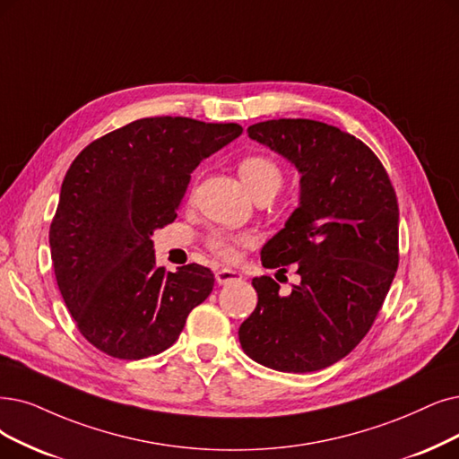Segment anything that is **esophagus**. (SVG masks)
Instances as JSON below:
<instances>
[{"label":"esophagus","mask_w":459,"mask_h":459,"mask_svg":"<svg viewBox=\"0 0 459 459\" xmlns=\"http://www.w3.org/2000/svg\"><path fill=\"white\" fill-rule=\"evenodd\" d=\"M214 279H216L218 284H230V282H233V281H241L243 277H241V273H237L235 269L224 267V269H218V271L214 273Z\"/></svg>","instance_id":"obj_1"}]
</instances>
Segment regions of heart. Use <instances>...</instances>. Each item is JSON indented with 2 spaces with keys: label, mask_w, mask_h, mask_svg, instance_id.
I'll list each match as a JSON object with an SVG mask.
<instances>
[{
  "label": "heart",
  "mask_w": 459,
  "mask_h": 459,
  "mask_svg": "<svg viewBox=\"0 0 459 459\" xmlns=\"http://www.w3.org/2000/svg\"><path fill=\"white\" fill-rule=\"evenodd\" d=\"M239 177L245 182L247 190L252 194V197L260 194H277L282 185V171L271 158L252 154L239 161ZM250 243L248 235H226V233H216L209 239L211 250L218 255V258L233 262L237 260V247Z\"/></svg>",
  "instance_id": "heart-1"
}]
</instances>
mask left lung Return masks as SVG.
I'll list each match as a JSON object with an SVG mask.
<instances>
[{
    "label": "left lung",
    "instance_id": "obj_1",
    "mask_svg": "<svg viewBox=\"0 0 459 459\" xmlns=\"http://www.w3.org/2000/svg\"><path fill=\"white\" fill-rule=\"evenodd\" d=\"M248 137L299 173V204L262 248L267 269L298 264L290 293L252 279L258 305L241 324L243 351L269 369L310 373L351 354L369 332L397 271L399 209L368 144L305 118L254 124Z\"/></svg>",
    "mask_w": 459,
    "mask_h": 459
}]
</instances>
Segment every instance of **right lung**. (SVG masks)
Returning <instances> with one entry per match:
<instances>
[{"mask_svg":"<svg viewBox=\"0 0 459 459\" xmlns=\"http://www.w3.org/2000/svg\"><path fill=\"white\" fill-rule=\"evenodd\" d=\"M241 134L237 124L143 118L90 143L71 163L48 233L52 265L73 320L101 352H163L209 298L211 269L166 273L151 235L177 218L199 163Z\"/></svg>","mask_w":459,"mask_h":459,"instance_id":"obj_1","label":"right lung"}]
</instances>
